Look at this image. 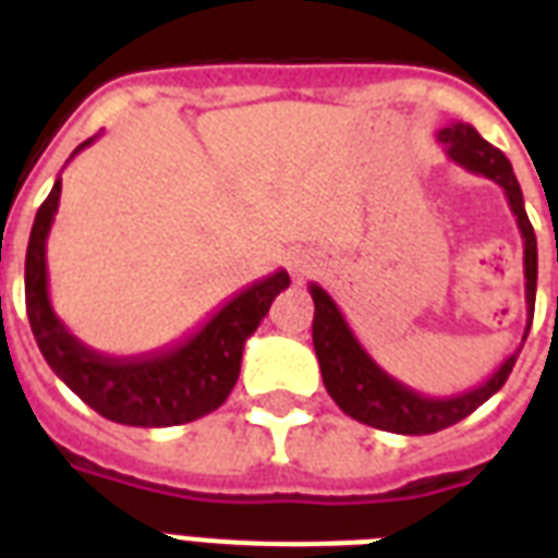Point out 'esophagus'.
Instances as JSON below:
<instances>
[{"mask_svg":"<svg viewBox=\"0 0 558 558\" xmlns=\"http://www.w3.org/2000/svg\"><path fill=\"white\" fill-rule=\"evenodd\" d=\"M315 269H318V260H315V254H310V252H292V254H289V271H292V278H295V280L310 278Z\"/></svg>","mask_w":558,"mask_h":558,"instance_id":"34e87169","label":"esophagus"}]
</instances>
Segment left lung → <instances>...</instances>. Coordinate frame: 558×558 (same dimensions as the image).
Instances as JSON below:
<instances>
[{"mask_svg":"<svg viewBox=\"0 0 558 558\" xmlns=\"http://www.w3.org/2000/svg\"><path fill=\"white\" fill-rule=\"evenodd\" d=\"M437 142L446 147V156L454 165L466 168L469 173H477V177L493 179L495 185H501L507 193L512 217L519 222L521 240H524V298H527L524 339H527L530 324H533V306H536L538 252L536 234H533L527 210H524V196H521L519 179L512 173L510 159L486 138H481L475 126L463 124V121H451V124L442 126L437 133ZM310 295L315 301L313 348L318 365H322L324 388L344 414L359 420V423L373 425V428H381V432L434 434L466 420L475 408L484 405L486 399L504 388V381L512 373L515 359L521 353V348L510 353L501 362V367L475 388L451 393V397H425L420 390L393 379L390 373H385L373 362L371 353L359 344L356 332L350 330L339 304L327 295V289L310 283ZM524 339H521V344H524Z\"/></svg>","mask_w":558,"mask_h":558,"instance_id":"obj_1","label":"left lung"}]
</instances>
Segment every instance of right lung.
Here are the masks:
<instances>
[{
    "instance_id": "right-lung-1",
    "label": "right lung",
    "mask_w": 558,
    "mask_h": 558,
    "mask_svg": "<svg viewBox=\"0 0 558 558\" xmlns=\"http://www.w3.org/2000/svg\"><path fill=\"white\" fill-rule=\"evenodd\" d=\"M95 138H86L72 156L86 150ZM60 191L63 182L57 177L34 217L25 252V310L48 367L92 411L112 423L168 428L217 411L236 385L245 341L260 327L271 301L289 287L287 269L271 271L254 280L252 287L240 289L217 313L208 315V322H202L177 344L142 356H107L86 348L57 318L48 298L46 245L60 205Z\"/></svg>"
}]
</instances>
